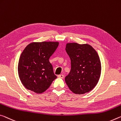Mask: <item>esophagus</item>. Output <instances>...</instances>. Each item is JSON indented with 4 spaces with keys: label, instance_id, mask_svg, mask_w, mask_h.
<instances>
[{
    "label": "esophagus",
    "instance_id": "esophagus-1",
    "mask_svg": "<svg viewBox=\"0 0 121 121\" xmlns=\"http://www.w3.org/2000/svg\"><path fill=\"white\" fill-rule=\"evenodd\" d=\"M58 78H64V75H62V74L59 75H58Z\"/></svg>",
    "mask_w": 121,
    "mask_h": 121
}]
</instances>
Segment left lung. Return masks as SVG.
<instances>
[{
	"label": "left lung",
	"mask_w": 121,
	"mask_h": 121,
	"mask_svg": "<svg viewBox=\"0 0 121 121\" xmlns=\"http://www.w3.org/2000/svg\"><path fill=\"white\" fill-rule=\"evenodd\" d=\"M66 51L71 61V69L65 77L69 89L76 94H83L96 86L100 78L101 61L98 54L88 44L68 43Z\"/></svg>",
	"instance_id": "1"
}]
</instances>
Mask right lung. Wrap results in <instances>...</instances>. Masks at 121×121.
<instances>
[{
	"label": "right lung",
	"mask_w": 121,
	"mask_h": 121,
	"mask_svg": "<svg viewBox=\"0 0 121 121\" xmlns=\"http://www.w3.org/2000/svg\"><path fill=\"white\" fill-rule=\"evenodd\" d=\"M58 46V42L32 43L24 49L18 70L20 81L26 89L43 93L57 78L49 59Z\"/></svg>",
	"instance_id": "right-lung-1"
}]
</instances>
